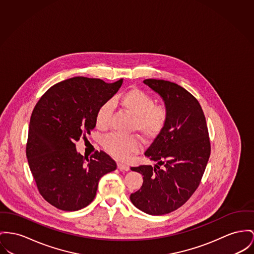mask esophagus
<instances>
[{"mask_svg":"<svg viewBox=\"0 0 254 254\" xmlns=\"http://www.w3.org/2000/svg\"><path fill=\"white\" fill-rule=\"evenodd\" d=\"M118 168H119L120 170H125V171L129 170V167H128L126 164H124V163H119V164H118Z\"/></svg>","mask_w":254,"mask_h":254,"instance_id":"obj_1","label":"esophagus"}]
</instances>
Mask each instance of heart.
<instances>
[{"label":"heart","mask_w":254,"mask_h":254,"mask_svg":"<svg viewBox=\"0 0 254 254\" xmlns=\"http://www.w3.org/2000/svg\"><path fill=\"white\" fill-rule=\"evenodd\" d=\"M126 113L133 117L132 129L144 140H151L162 133L169 120V110L164 105H155L152 96L138 88H131L115 98ZM113 113L111 102H105L98 108L95 123L99 129H107ZM103 146L113 156L124 159L138 148V141L134 136L112 135L103 139Z\"/></svg>","instance_id":"1"}]
</instances>
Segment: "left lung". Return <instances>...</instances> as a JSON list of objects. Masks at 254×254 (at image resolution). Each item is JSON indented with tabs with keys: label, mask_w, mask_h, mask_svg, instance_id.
<instances>
[{
	"label": "left lung",
	"mask_w": 254,
	"mask_h": 254,
	"mask_svg": "<svg viewBox=\"0 0 254 254\" xmlns=\"http://www.w3.org/2000/svg\"><path fill=\"white\" fill-rule=\"evenodd\" d=\"M143 83L163 98L169 117L144 153L158 165L131 168L142 174L143 183L130 199L140 211L161 216L181 207L199 186L211 144L205 116L194 96L169 81L146 79Z\"/></svg>",
	"instance_id": "left-lung-1"
}]
</instances>
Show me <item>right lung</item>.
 Here are the masks:
<instances>
[{
    "mask_svg": "<svg viewBox=\"0 0 254 254\" xmlns=\"http://www.w3.org/2000/svg\"><path fill=\"white\" fill-rule=\"evenodd\" d=\"M123 79L74 77L51 86L36 103L29 126L26 155L38 191L56 208L77 211L94 199L103 175L117 169L104 151L88 159L77 152L76 141L94 129L95 116Z\"/></svg>",
    "mask_w": 254,
    "mask_h": 254,
    "instance_id": "right-lung-1",
    "label": "right lung"
}]
</instances>
